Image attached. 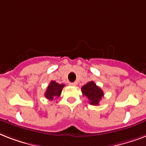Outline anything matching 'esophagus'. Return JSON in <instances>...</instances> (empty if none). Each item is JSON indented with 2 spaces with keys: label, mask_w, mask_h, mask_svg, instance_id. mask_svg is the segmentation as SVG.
<instances>
[{
  "label": "esophagus",
  "mask_w": 146,
  "mask_h": 146,
  "mask_svg": "<svg viewBox=\"0 0 146 146\" xmlns=\"http://www.w3.org/2000/svg\"><path fill=\"white\" fill-rule=\"evenodd\" d=\"M69 85H70V86H76L77 85V83H76V82H70V83H69Z\"/></svg>",
  "instance_id": "obj_1"
}]
</instances>
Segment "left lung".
<instances>
[{
	"label": "left lung",
	"mask_w": 146,
	"mask_h": 146,
	"mask_svg": "<svg viewBox=\"0 0 146 146\" xmlns=\"http://www.w3.org/2000/svg\"><path fill=\"white\" fill-rule=\"evenodd\" d=\"M82 95L86 96L89 103L92 105H98V103L104 96V92L100 87L97 86L93 81L87 82L82 87Z\"/></svg>",
	"instance_id": "1"
}]
</instances>
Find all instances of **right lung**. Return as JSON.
<instances>
[{"mask_svg":"<svg viewBox=\"0 0 146 146\" xmlns=\"http://www.w3.org/2000/svg\"><path fill=\"white\" fill-rule=\"evenodd\" d=\"M65 86L64 84H59L55 81H50V84L47 88V90L44 93V96L49 100H53L57 98L60 96L62 89Z\"/></svg>","mask_w":146,"mask_h":146,"instance_id":"obj_1","label":"right lung"}]
</instances>
